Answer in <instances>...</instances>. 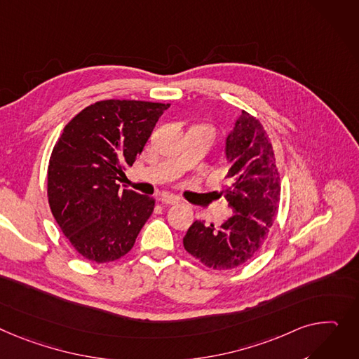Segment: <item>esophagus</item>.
Returning a JSON list of instances; mask_svg holds the SVG:
<instances>
[{
	"label": "esophagus",
	"instance_id": "34e87169",
	"mask_svg": "<svg viewBox=\"0 0 359 359\" xmlns=\"http://www.w3.org/2000/svg\"><path fill=\"white\" fill-rule=\"evenodd\" d=\"M158 201H160L161 203H165V205H176V203L180 202V199H179L177 196L170 195V194H161V195L158 196Z\"/></svg>",
	"mask_w": 359,
	"mask_h": 359
}]
</instances>
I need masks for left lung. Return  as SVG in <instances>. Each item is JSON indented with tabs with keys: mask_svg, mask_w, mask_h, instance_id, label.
I'll return each mask as SVG.
<instances>
[{
	"mask_svg": "<svg viewBox=\"0 0 359 359\" xmlns=\"http://www.w3.org/2000/svg\"><path fill=\"white\" fill-rule=\"evenodd\" d=\"M231 186L222 190L233 215L221 226L195 221L183 238L184 250L212 270H232L264 244L280 203V173L267 131L243 111L226 137Z\"/></svg>",
	"mask_w": 359,
	"mask_h": 359,
	"instance_id": "obj_1",
	"label": "left lung"
}]
</instances>
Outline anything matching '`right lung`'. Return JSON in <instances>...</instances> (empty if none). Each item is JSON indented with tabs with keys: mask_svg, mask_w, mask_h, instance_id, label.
Here are the masks:
<instances>
[{
	"mask_svg": "<svg viewBox=\"0 0 359 359\" xmlns=\"http://www.w3.org/2000/svg\"><path fill=\"white\" fill-rule=\"evenodd\" d=\"M170 104L108 100L63 128L47 169V198L62 232L83 258L126 255L154 210V199L119 190L116 180L141 154Z\"/></svg>",
	"mask_w": 359,
	"mask_h": 359,
	"instance_id": "1",
	"label": "right lung"
}]
</instances>
